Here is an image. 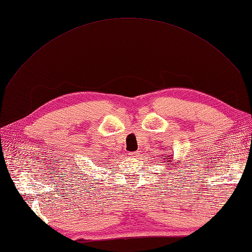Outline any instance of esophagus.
<instances>
[{
	"label": "esophagus",
	"mask_w": 252,
	"mask_h": 252,
	"mask_svg": "<svg viewBox=\"0 0 252 252\" xmlns=\"http://www.w3.org/2000/svg\"><path fill=\"white\" fill-rule=\"evenodd\" d=\"M129 156L132 158H136L139 156V152H131V153H129Z\"/></svg>",
	"instance_id": "obj_1"
}]
</instances>
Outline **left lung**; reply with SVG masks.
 <instances>
[{
    "label": "left lung",
    "mask_w": 252,
    "mask_h": 252,
    "mask_svg": "<svg viewBox=\"0 0 252 252\" xmlns=\"http://www.w3.org/2000/svg\"><path fill=\"white\" fill-rule=\"evenodd\" d=\"M169 157H170V158H168ZM163 157H164V158H162V159L164 160V162H170V159H172V157H171V156H163ZM169 167L172 168V165L169 164Z\"/></svg>",
    "instance_id": "left-lung-1"
}]
</instances>
